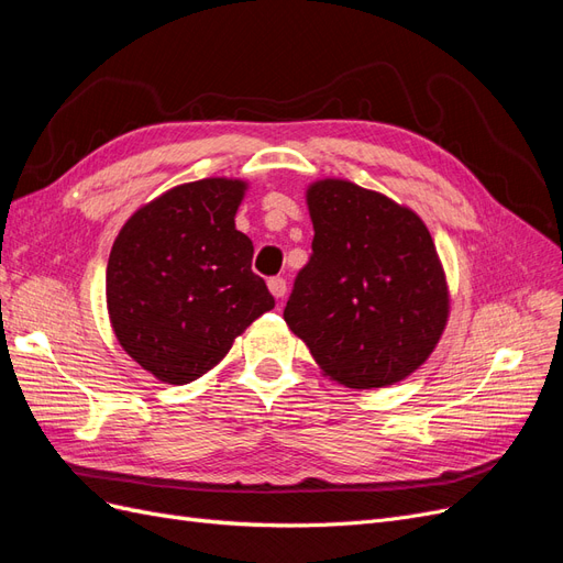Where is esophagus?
Segmentation results:
<instances>
[{
  "mask_svg": "<svg viewBox=\"0 0 563 563\" xmlns=\"http://www.w3.org/2000/svg\"><path fill=\"white\" fill-rule=\"evenodd\" d=\"M267 286H269V291H272V296H275V298H284L286 296V279L284 277H272L267 282Z\"/></svg>",
  "mask_w": 563,
  "mask_h": 563,
  "instance_id": "1",
  "label": "esophagus"
}]
</instances>
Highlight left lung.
Listing matches in <instances>:
<instances>
[{
	"label": "left lung",
	"instance_id": "left-lung-1",
	"mask_svg": "<svg viewBox=\"0 0 563 563\" xmlns=\"http://www.w3.org/2000/svg\"><path fill=\"white\" fill-rule=\"evenodd\" d=\"M312 255L284 319L333 380L373 389L404 380L437 347L449 288L422 220L350 180L310 185Z\"/></svg>",
	"mask_w": 563,
	"mask_h": 563
}]
</instances>
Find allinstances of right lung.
<instances>
[{
	"label": "right lung",
	"instance_id": "add662e5",
	"mask_svg": "<svg viewBox=\"0 0 563 563\" xmlns=\"http://www.w3.org/2000/svg\"><path fill=\"white\" fill-rule=\"evenodd\" d=\"M246 183L203 178L135 211L110 251L106 294L119 345L152 376L185 385L275 308L234 228Z\"/></svg>",
	"mask_w": 563,
	"mask_h": 563
}]
</instances>
